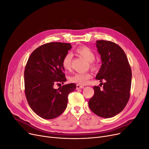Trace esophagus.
Returning a JSON list of instances; mask_svg holds the SVG:
<instances>
[{
  "label": "esophagus",
  "mask_w": 149,
  "mask_h": 149,
  "mask_svg": "<svg viewBox=\"0 0 149 149\" xmlns=\"http://www.w3.org/2000/svg\"><path fill=\"white\" fill-rule=\"evenodd\" d=\"M77 87V89H83L84 88V86H82V85H77L76 86Z\"/></svg>",
  "instance_id": "1"
}]
</instances>
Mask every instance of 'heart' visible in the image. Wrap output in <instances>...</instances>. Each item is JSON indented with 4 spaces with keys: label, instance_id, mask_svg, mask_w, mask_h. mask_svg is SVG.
Wrapping results in <instances>:
<instances>
[{
    "label": "heart",
    "instance_id": "b5f03b06",
    "mask_svg": "<svg viewBox=\"0 0 149 149\" xmlns=\"http://www.w3.org/2000/svg\"><path fill=\"white\" fill-rule=\"evenodd\" d=\"M77 52L89 63H92L95 60V55L94 52L87 47H80L77 49ZM71 60H72V55L70 53H68L64 56L62 60V66L65 70L70 69ZM91 78V74L90 73H76L71 76L69 80L71 82L78 83L80 85H85Z\"/></svg>",
    "mask_w": 149,
    "mask_h": 149
}]
</instances>
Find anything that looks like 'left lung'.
<instances>
[{"mask_svg": "<svg viewBox=\"0 0 149 149\" xmlns=\"http://www.w3.org/2000/svg\"><path fill=\"white\" fill-rule=\"evenodd\" d=\"M95 44L102 61L95 79L106 81L102 90L94 86V95L88 105L96 115L109 118L120 113L130 98L132 70L125 52L118 44L104 40L97 41Z\"/></svg>", "mask_w": 149, "mask_h": 149, "instance_id": "left-lung-1", "label": "left lung"}]
</instances>
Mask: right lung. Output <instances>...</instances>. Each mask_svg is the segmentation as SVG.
I'll return each instance as SVG.
<instances>
[{
	"label": "right lung",
	"instance_id": "obj_1",
	"mask_svg": "<svg viewBox=\"0 0 149 149\" xmlns=\"http://www.w3.org/2000/svg\"><path fill=\"white\" fill-rule=\"evenodd\" d=\"M71 48L70 43L45 44L35 49L27 61L24 70L25 96L31 109L43 119L61 115L67 107L68 94L76 89L74 83L58 89L54 86L66 81L62 60Z\"/></svg>",
	"mask_w": 149,
	"mask_h": 149
}]
</instances>
